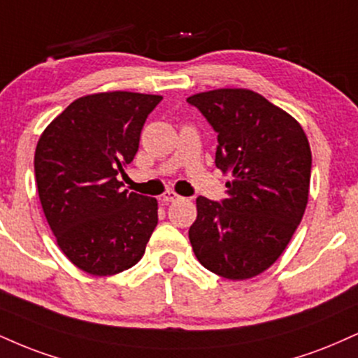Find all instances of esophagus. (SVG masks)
Wrapping results in <instances>:
<instances>
[{
	"instance_id": "1",
	"label": "esophagus",
	"mask_w": 358,
	"mask_h": 358,
	"mask_svg": "<svg viewBox=\"0 0 358 358\" xmlns=\"http://www.w3.org/2000/svg\"><path fill=\"white\" fill-rule=\"evenodd\" d=\"M162 200H163V201H165V203H173V201H176V200H180V196H178V195H176V193H175L173 190H166L165 193H163Z\"/></svg>"
}]
</instances>
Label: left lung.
Segmentation results:
<instances>
[{"label":"left lung","instance_id":"obj_1","mask_svg":"<svg viewBox=\"0 0 358 358\" xmlns=\"http://www.w3.org/2000/svg\"><path fill=\"white\" fill-rule=\"evenodd\" d=\"M217 131L215 165L227 198H196L188 236L210 272L245 280L275 264L302 222L312 152L295 118L255 92L223 88L187 98Z\"/></svg>","mask_w":358,"mask_h":358}]
</instances>
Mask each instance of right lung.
<instances>
[{
	"label": "right lung",
	"mask_w": 358,
	"mask_h": 358,
	"mask_svg": "<svg viewBox=\"0 0 358 358\" xmlns=\"http://www.w3.org/2000/svg\"><path fill=\"white\" fill-rule=\"evenodd\" d=\"M158 94L78 98L48 124L34 152L40 201L58 247L86 273L106 277L143 257L158 223L152 196L122 190Z\"/></svg>",
	"instance_id": "1"
}]
</instances>
